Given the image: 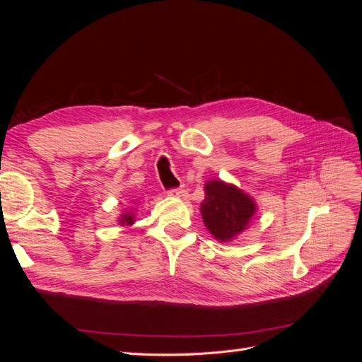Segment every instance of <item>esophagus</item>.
I'll return each mask as SVG.
<instances>
[{
	"instance_id": "1",
	"label": "esophagus",
	"mask_w": 362,
	"mask_h": 362,
	"mask_svg": "<svg viewBox=\"0 0 362 362\" xmlns=\"http://www.w3.org/2000/svg\"><path fill=\"white\" fill-rule=\"evenodd\" d=\"M168 194L170 196V198H181V196L184 194V190L182 189H172L168 192Z\"/></svg>"
}]
</instances>
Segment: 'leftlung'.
I'll return each mask as SVG.
<instances>
[{"mask_svg":"<svg viewBox=\"0 0 362 362\" xmlns=\"http://www.w3.org/2000/svg\"><path fill=\"white\" fill-rule=\"evenodd\" d=\"M201 214L205 228L217 242L228 243L245 233L257 213V202L237 185L222 180L205 182Z\"/></svg>","mask_w":362,"mask_h":362,"instance_id":"1","label":"left lung"}]
</instances>
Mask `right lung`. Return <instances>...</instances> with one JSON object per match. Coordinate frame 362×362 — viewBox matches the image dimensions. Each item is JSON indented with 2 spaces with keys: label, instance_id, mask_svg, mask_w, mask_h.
<instances>
[{
  "label": "right lung",
  "instance_id": "obj_1",
  "mask_svg": "<svg viewBox=\"0 0 362 362\" xmlns=\"http://www.w3.org/2000/svg\"><path fill=\"white\" fill-rule=\"evenodd\" d=\"M134 222H136V205L128 206L127 210L122 211V214L117 217V223L120 226H131L134 225Z\"/></svg>",
  "mask_w": 362,
  "mask_h": 362
}]
</instances>
